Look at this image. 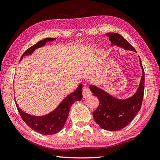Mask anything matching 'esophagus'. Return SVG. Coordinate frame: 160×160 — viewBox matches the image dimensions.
Masks as SVG:
<instances>
[{
  "mask_svg": "<svg viewBox=\"0 0 160 160\" xmlns=\"http://www.w3.org/2000/svg\"><path fill=\"white\" fill-rule=\"evenodd\" d=\"M91 95V92L90 91V89L88 88H84L83 89V98L86 99L89 98Z\"/></svg>",
  "mask_w": 160,
  "mask_h": 160,
  "instance_id": "obj_1",
  "label": "esophagus"
}]
</instances>
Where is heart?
Masks as SVG:
<instances>
[{
    "instance_id": "obj_1",
    "label": "heart",
    "mask_w": 160,
    "mask_h": 160,
    "mask_svg": "<svg viewBox=\"0 0 160 160\" xmlns=\"http://www.w3.org/2000/svg\"><path fill=\"white\" fill-rule=\"evenodd\" d=\"M95 47V46L94 45H91V47H90V48H91V49H93V48Z\"/></svg>"
}]
</instances>
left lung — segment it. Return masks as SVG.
I'll use <instances>...</instances> for the list:
<instances>
[{
  "label": "left lung",
  "instance_id": "1",
  "mask_svg": "<svg viewBox=\"0 0 160 160\" xmlns=\"http://www.w3.org/2000/svg\"><path fill=\"white\" fill-rule=\"evenodd\" d=\"M111 42V46L117 45L125 50L136 52L134 48L118 33L106 34ZM142 69V76L139 88L135 94L126 99H119L111 96L107 92L91 85L89 89L93 95L99 101L98 109L93 112L95 122L103 129L118 131L126 127L141 109L144 93V70L139 58Z\"/></svg>",
  "mask_w": 160,
  "mask_h": 160
}]
</instances>
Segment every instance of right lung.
Wrapping results in <instances>:
<instances>
[{"mask_svg": "<svg viewBox=\"0 0 160 160\" xmlns=\"http://www.w3.org/2000/svg\"><path fill=\"white\" fill-rule=\"evenodd\" d=\"M55 38H47L42 41H38L35 45H32L24 52L20 61L22 59L24 56L31 55L35 49L44 46L47 42L55 41ZM82 88L83 86L79 84L78 88L75 91L67 95L66 98L61 101V103L57 106V108L52 112L42 116H34L18 108L15 101L18 113L20 114L22 120L28 126L35 132L43 135H52L59 132L63 128L67 118H68L69 109L72 103L77 101H81L82 95Z\"/></svg>", "mask_w": 160, "mask_h": 160, "instance_id": "obj_1", "label": "right lung"}]
</instances>
